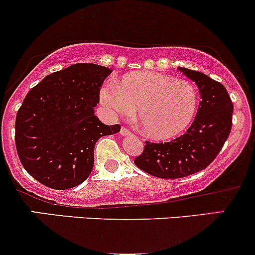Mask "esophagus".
Masks as SVG:
<instances>
[{
    "mask_svg": "<svg viewBox=\"0 0 255 255\" xmlns=\"http://www.w3.org/2000/svg\"><path fill=\"white\" fill-rule=\"evenodd\" d=\"M129 134H130V132L127 129V128H125V127L121 128V135H129Z\"/></svg>",
    "mask_w": 255,
    "mask_h": 255,
    "instance_id": "34e87169",
    "label": "esophagus"
}]
</instances>
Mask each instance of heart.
Returning a JSON list of instances; mask_svg holds the SVG:
<instances>
[{
  "instance_id": "1",
  "label": "heart",
  "mask_w": 255,
  "mask_h": 255,
  "mask_svg": "<svg viewBox=\"0 0 255 255\" xmlns=\"http://www.w3.org/2000/svg\"><path fill=\"white\" fill-rule=\"evenodd\" d=\"M100 101L111 116L129 117L137 110L140 129L151 139L165 140L181 134L199 109V92L187 80L166 74L137 71L121 84L110 80L100 91Z\"/></svg>"
}]
</instances>
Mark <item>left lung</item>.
Returning <instances> with one entry per match:
<instances>
[{
	"label": "left lung",
	"mask_w": 255,
	"mask_h": 255,
	"mask_svg": "<svg viewBox=\"0 0 255 255\" xmlns=\"http://www.w3.org/2000/svg\"><path fill=\"white\" fill-rule=\"evenodd\" d=\"M199 87L201 101L186 133L166 143L145 142L134 164L160 179H180L206 169L222 149L232 128L233 104L221 82L200 71L179 68Z\"/></svg>",
	"instance_id": "obj_1"
}]
</instances>
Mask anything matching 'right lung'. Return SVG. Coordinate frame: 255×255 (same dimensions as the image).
I'll use <instances>...</instances> for the list:
<instances>
[{"mask_svg":"<svg viewBox=\"0 0 255 255\" xmlns=\"http://www.w3.org/2000/svg\"><path fill=\"white\" fill-rule=\"evenodd\" d=\"M111 73L96 64H74L45 76L24 97L14 140L23 168L40 184L78 186L91 174L97 140L120 132V125H104L94 110Z\"/></svg>","mask_w":255,"mask_h":255,"instance_id":"right-lung-1","label":"right lung"}]
</instances>
